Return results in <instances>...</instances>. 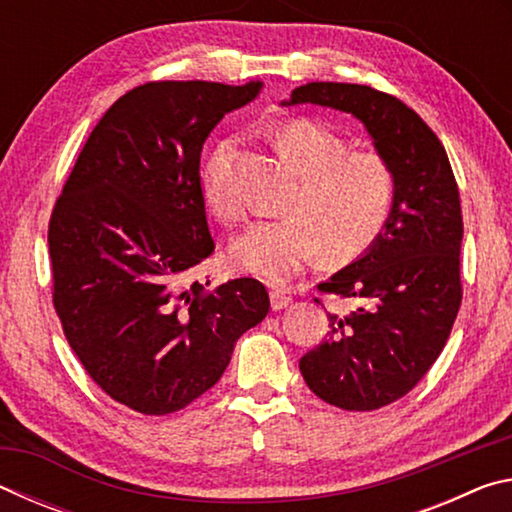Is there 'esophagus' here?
<instances>
[{
	"label": "esophagus",
	"mask_w": 512,
	"mask_h": 512,
	"mask_svg": "<svg viewBox=\"0 0 512 512\" xmlns=\"http://www.w3.org/2000/svg\"><path fill=\"white\" fill-rule=\"evenodd\" d=\"M291 302H293V298H291L289 293L284 291V289H273V291H271V307H273L275 311L289 307Z\"/></svg>",
	"instance_id": "1"
}]
</instances>
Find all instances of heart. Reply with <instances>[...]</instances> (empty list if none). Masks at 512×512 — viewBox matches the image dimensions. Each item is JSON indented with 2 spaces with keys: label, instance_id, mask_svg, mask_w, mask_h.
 <instances>
[{
  "label": "heart",
  "instance_id": "heart-1",
  "mask_svg": "<svg viewBox=\"0 0 512 512\" xmlns=\"http://www.w3.org/2000/svg\"><path fill=\"white\" fill-rule=\"evenodd\" d=\"M230 144L205 167V198L223 219H237L244 196L230 171ZM275 149L300 176L289 214L248 223L230 244L239 271L287 282L327 248L334 257L361 253L391 214L393 171L372 151H345V142L314 121H291L275 133Z\"/></svg>",
  "mask_w": 512,
  "mask_h": 512
}]
</instances>
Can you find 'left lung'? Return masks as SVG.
<instances>
[{
	"label": "left lung",
	"mask_w": 512,
	"mask_h": 512,
	"mask_svg": "<svg viewBox=\"0 0 512 512\" xmlns=\"http://www.w3.org/2000/svg\"><path fill=\"white\" fill-rule=\"evenodd\" d=\"M348 112L393 171L395 198L384 230L320 291L357 298L329 314L327 339L300 359L320 400L375 411L400 400L443 352L461 307V198L436 133L400 99L354 83H307L282 106Z\"/></svg>",
	"instance_id": "8db88e82"
}]
</instances>
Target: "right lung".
I'll use <instances>...</instances> for the list:
<instances>
[{
    "instance_id": "obj_1",
    "label": "right lung",
    "mask_w": 512,
    "mask_h": 512,
    "mask_svg": "<svg viewBox=\"0 0 512 512\" xmlns=\"http://www.w3.org/2000/svg\"><path fill=\"white\" fill-rule=\"evenodd\" d=\"M262 85L158 81L126 92L94 126L51 214L67 341L103 391L137 413L167 415L210 391L271 307L253 277L187 287L214 253L203 144Z\"/></svg>"
}]
</instances>
